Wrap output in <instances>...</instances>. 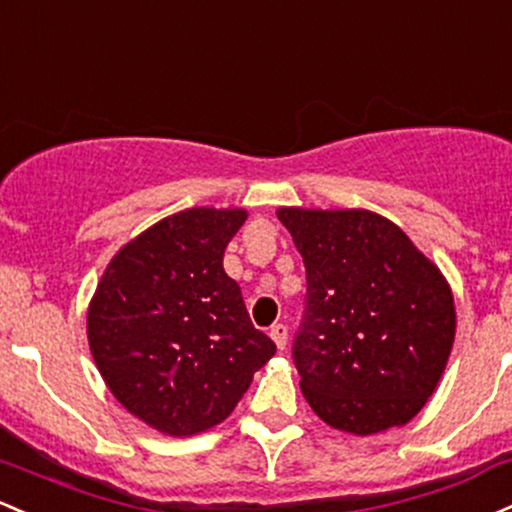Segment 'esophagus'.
I'll use <instances>...</instances> for the list:
<instances>
[{"instance_id": "obj_1", "label": "esophagus", "mask_w": 512, "mask_h": 512, "mask_svg": "<svg viewBox=\"0 0 512 512\" xmlns=\"http://www.w3.org/2000/svg\"><path fill=\"white\" fill-rule=\"evenodd\" d=\"M269 335H272L274 345H277L279 350H284V347H286V338H289V330H286V325H282V323L272 325V330H269Z\"/></svg>"}]
</instances>
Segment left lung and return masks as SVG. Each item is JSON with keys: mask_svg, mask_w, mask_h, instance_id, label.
Here are the masks:
<instances>
[{"mask_svg": "<svg viewBox=\"0 0 512 512\" xmlns=\"http://www.w3.org/2000/svg\"><path fill=\"white\" fill-rule=\"evenodd\" d=\"M306 265L294 362L330 428L376 435L423 411L457 333L452 286L396 223L367 209L282 206Z\"/></svg>", "mask_w": 512, "mask_h": 512, "instance_id": "left-lung-1", "label": "left lung"}]
</instances>
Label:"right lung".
Segmentation results:
<instances>
[{
    "label": "right lung",
    "instance_id": "1",
    "mask_svg": "<svg viewBox=\"0 0 512 512\" xmlns=\"http://www.w3.org/2000/svg\"><path fill=\"white\" fill-rule=\"evenodd\" d=\"M245 209H187L111 257L87 308V340L116 401L170 437L223 423L277 345L255 330L223 252Z\"/></svg>",
    "mask_w": 512,
    "mask_h": 512
}]
</instances>
